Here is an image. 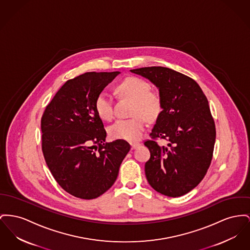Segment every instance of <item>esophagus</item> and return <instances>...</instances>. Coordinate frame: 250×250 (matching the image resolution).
I'll use <instances>...</instances> for the list:
<instances>
[{"mask_svg": "<svg viewBox=\"0 0 250 250\" xmlns=\"http://www.w3.org/2000/svg\"><path fill=\"white\" fill-rule=\"evenodd\" d=\"M140 145H141L140 143H131V144H130V146H131V148H132V149H136L137 147L140 146Z\"/></svg>", "mask_w": 250, "mask_h": 250, "instance_id": "esophagus-1", "label": "esophagus"}]
</instances>
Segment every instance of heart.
I'll list each match as a JSON object with an SVG mask.
<instances>
[{"label":"heart","mask_w":250,"mask_h":250,"mask_svg":"<svg viewBox=\"0 0 250 250\" xmlns=\"http://www.w3.org/2000/svg\"><path fill=\"white\" fill-rule=\"evenodd\" d=\"M118 97L132 100L130 119H119L109 126V135L113 139L137 141L145 132L146 119L153 122L160 117L163 108L162 94L158 89H151L146 80L129 76L121 81L115 87ZM95 111L102 120L109 121L114 115L113 100L111 96L102 91L94 101Z\"/></svg>","instance_id":"heart-1"}]
</instances>
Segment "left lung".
Returning <instances> with one entry per match:
<instances>
[{"instance_id":"8db88e82","label":"left lung","mask_w":250,"mask_h":250,"mask_svg":"<svg viewBox=\"0 0 250 250\" xmlns=\"http://www.w3.org/2000/svg\"><path fill=\"white\" fill-rule=\"evenodd\" d=\"M154 83L162 94V114L145 146L150 151L146 176L162 194L177 197L195 188L206 176L216 137L214 120L203 90L191 77L165 67L130 70ZM168 144L161 147L156 141Z\"/></svg>"}]
</instances>
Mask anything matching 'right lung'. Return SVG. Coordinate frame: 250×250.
Wrapping results in <instances>:
<instances>
[{"label":"right lung","instance_id":"obj_1","mask_svg":"<svg viewBox=\"0 0 250 250\" xmlns=\"http://www.w3.org/2000/svg\"><path fill=\"white\" fill-rule=\"evenodd\" d=\"M119 72H88L69 79L45 107L42 149L59 186L81 199L102 195L115 182L130 150L125 140L105 143L94 101Z\"/></svg>","mask_w":250,"mask_h":250}]
</instances>
